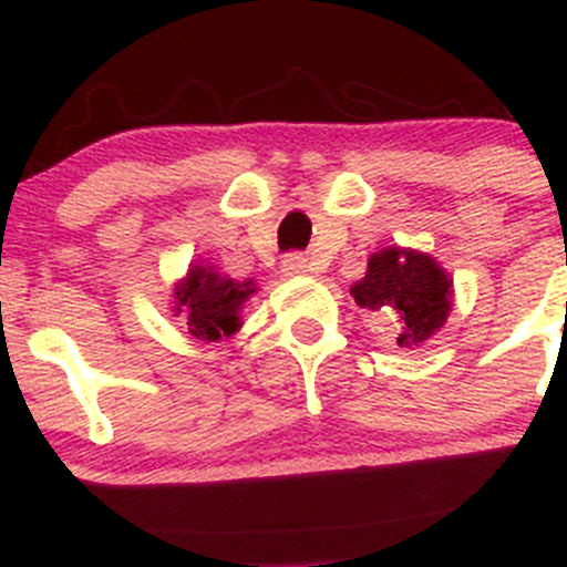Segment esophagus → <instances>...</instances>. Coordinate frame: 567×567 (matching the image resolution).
<instances>
[{"label":"esophagus","mask_w":567,"mask_h":567,"mask_svg":"<svg viewBox=\"0 0 567 567\" xmlns=\"http://www.w3.org/2000/svg\"><path fill=\"white\" fill-rule=\"evenodd\" d=\"M281 270L284 276H300V272H308V259L302 254H286Z\"/></svg>","instance_id":"1"}]
</instances>
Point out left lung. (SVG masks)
Wrapping results in <instances>:
<instances>
[{
    "mask_svg": "<svg viewBox=\"0 0 567 567\" xmlns=\"http://www.w3.org/2000/svg\"><path fill=\"white\" fill-rule=\"evenodd\" d=\"M352 297L365 311L399 313V347H420L451 317L453 281L429 254L384 248L369 259V270L352 286Z\"/></svg>",
    "mask_w": 567,
    "mask_h": 567,
    "instance_id": "left-lung-1",
    "label": "left lung"
}]
</instances>
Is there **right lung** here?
Returning <instances> with one entry per match:
<instances>
[{
  "instance_id": "add662e5",
  "label": "right lung",
  "mask_w": 567,
  "mask_h": 567,
  "mask_svg": "<svg viewBox=\"0 0 567 567\" xmlns=\"http://www.w3.org/2000/svg\"><path fill=\"white\" fill-rule=\"evenodd\" d=\"M256 291L254 281H235L213 267L196 265L174 286V311L188 313V332L202 341H218L240 330V308Z\"/></svg>"
}]
</instances>
